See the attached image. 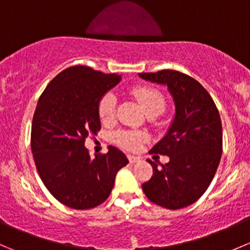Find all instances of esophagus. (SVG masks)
Instances as JSON below:
<instances>
[{"label":"esophagus","instance_id":"obj_1","mask_svg":"<svg viewBox=\"0 0 250 250\" xmlns=\"http://www.w3.org/2000/svg\"><path fill=\"white\" fill-rule=\"evenodd\" d=\"M128 160H129L130 163H137L140 161V157H137V156H132V155H128Z\"/></svg>","mask_w":250,"mask_h":250}]
</instances>
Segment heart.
Here are the masks:
<instances>
[{
	"label": "heart",
	"instance_id": "b5f03b06",
	"mask_svg": "<svg viewBox=\"0 0 250 250\" xmlns=\"http://www.w3.org/2000/svg\"><path fill=\"white\" fill-rule=\"evenodd\" d=\"M133 95L137 98L144 112H162L165 109V98L160 90L148 85H138L133 89ZM116 97L112 93H106L98 103V113L103 122L109 123L115 118ZM146 139V134L138 130H121L115 134V141L128 150H137Z\"/></svg>",
	"mask_w": 250,
	"mask_h": 250
}]
</instances>
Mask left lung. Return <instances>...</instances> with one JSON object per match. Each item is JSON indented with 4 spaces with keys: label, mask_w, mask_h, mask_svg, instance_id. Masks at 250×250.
<instances>
[{
    "label": "left lung",
    "mask_w": 250,
    "mask_h": 250,
    "mask_svg": "<svg viewBox=\"0 0 250 250\" xmlns=\"http://www.w3.org/2000/svg\"><path fill=\"white\" fill-rule=\"evenodd\" d=\"M145 81L167 85L175 113L167 134L151 152L167 155L169 162L148 161L153 175L143 184L146 197L167 209L195 203L206 192L223 152V128L213 99L195 78L174 70L139 74Z\"/></svg>",
    "instance_id": "obj_1"
}]
</instances>
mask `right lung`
<instances>
[{
	"mask_svg": "<svg viewBox=\"0 0 250 250\" xmlns=\"http://www.w3.org/2000/svg\"><path fill=\"white\" fill-rule=\"evenodd\" d=\"M120 81L117 74L78 65L57 75L40 97L31 127L32 155L44 186L64 206L83 210L102 204L116 174L129 162L115 146L94 158L84 146L102 128L100 98Z\"/></svg>",
	"mask_w": 250,
	"mask_h": 250,
	"instance_id": "1",
	"label": "right lung"
}]
</instances>
